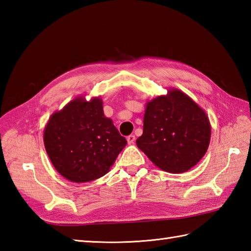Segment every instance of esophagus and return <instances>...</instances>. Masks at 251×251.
<instances>
[{
  "instance_id": "esophagus-1",
  "label": "esophagus",
  "mask_w": 251,
  "mask_h": 251,
  "mask_svg": "<svg viewBox=\"0 0 251 251\" xmlns=\"http://www.w3.org/2000/svg\"><path fill=\"white\" fill-rule=\"evenodd\" d=\"M135 140H136V137L134 135H129L127 137V142H128V145H134Z\"/></svg>"
}]
</instances>
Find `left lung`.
Returning a JSON list of instances; mask_svg holds the SVG:
<instances>
[{
  "label": "left lung",
  "instance_id": "obj_1",
  "mask_svg": "<svg viewBox=\"0 0 251 251\" xmlns=\"http://www.w3.org/2000/svg\"><path fill=\"white\" fill-rule=\"evenodd\" d=\"M211 136L206 112L180 89L148 101L137 147L159 169L188 172L205 155Z\"/></svg>",
  "mask_w": 251,
  "mask_h": 251
}]
</instances>
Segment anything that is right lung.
Listing matches in <instances>:
<instances>
[{
  "label": "right lung",
  "mask_w": 251,
  "mask_h": 251,
  "mask_svg": "<svg viewBox=\"0 0 251 251\" xmlns=\"http://www.w3.org/2000/svg\"><path fill=\"white\" fill-rule=\"evenodd\" d=\"M44 146L51 164L71 182H88L109 173L127 145L109 117L102 100L74 98L50 117L44 128Z\"/></svg>",
  "instance_id": "1"
}]
</instances>
